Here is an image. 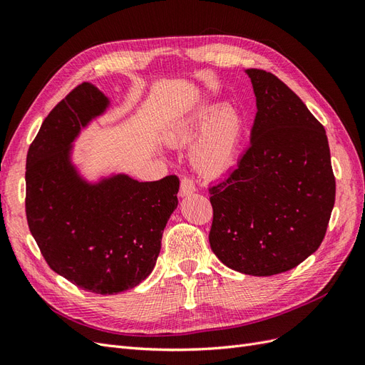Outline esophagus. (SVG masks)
<instances>
[{
	"mask_svg": "<svg viewBox=\"0 0 365 365\" xmlns=\"http://www.w3.org/2000/svg\"><path fill=\"white\" fill-rule=\"evenodd\" d=\"M195 190H196V187H195L193 180L189 178V176H184V178L181 180V185H180V196L185 197V196L192 195Z\"/></svg>",
	"mask_w": 365,
	"mask_h": 365,
	"instance_id": "esophagus-1",
	"label": "esophagus"
}]
</instances>
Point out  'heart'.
<instances>
[{
  "label": "heart",
  "mask_w": 365,
  "mask_h": 365,
  "mask_svg": "<svg viewBox=\"0 0 365 365\" xmlns=\"http://www.w3.org/2000/svg\"><path fill=\"white\" fill-rule=\"evenodd\" d=\"M244 138V120L231 106L204 103L169 132L173 145H190V160L195 169L204 176L216 178L227 173L237 158Z\"/></svg>",
  "instance_id": "b5f03b06"
}]
</instances>
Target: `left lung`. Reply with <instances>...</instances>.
Listing matches in <instances>:
<instances>
[{"instance_id": "1", "label": "left lung", "mask_w": 365, "mask_h": 365, "mask_svg": "<svg viewBox=\"0 0 365 365\" xmlns=\"http://www.w3.org/2000/svg\"><path fill=\"white\" fill-rule=\"evenodd\" d=\"M257 113L237 168L210 187V247L242 274H280L314 254L335 204V176L323 125L291 88L245 70Z\"/></svg>"}]
</instances>
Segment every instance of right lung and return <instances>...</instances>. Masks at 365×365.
Instances as JSON below:
<instances>
[{
	"instance_id": "1",
	"label": "right lung",
	"mask_w": 365,
	"mask_h": 365,
	"mask_svg": "<svg viewBox=\"0 0 365 365\" xmlns=\"http://www.w3.org/2000/svg\"><path fill=\"white\" fill-rule=\"evenodd\" d=\"M109 98L83 82L53 108L29 148L26 215L48 267L79 288L113 295L152 272L178 205V176L140 182L126 173L88 181L73 141L106 113Z\"/></svg>"
}]
</instances>
